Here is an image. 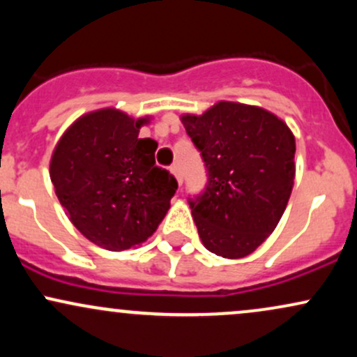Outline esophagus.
<instances>
[{
	"label": "esophagus",
	"instance_id": "1",
	"mask_svg": "<svg viewBox=\"0 0 357 357\" xmlns=\"http://www.w3.org/2000/svg\"><path fill=\"white\" fill-rule=\"evenodd\" d=\"M171 173L174 174V178L178 179V184L181 186V184H183V174H181V169H179V166L178 165L171 166Z\"/></svg>",
	"mask_w": 357,
	"mask_h": 357
}]
</instances>
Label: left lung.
<instances>
[{
  "mask_svg": "<svg viewBox=\"0 0 357 357\" xmlns=\"http://www.w3.org/2000/svg\"><path fill=\"white\" fill-rule=\"evenodd\" d=\"M208 171L203 195L190 199L206 250L243 258L284 215L296 178V137L268 110L221 100L202 116L181 117Z\"/></svg>",
  "mask_w": 357,
  "mask_h": 357,
  "instance_id": "8db88e82",
  "label": "left lung"
}]
</instances>
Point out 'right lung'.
<instances>
[{
  "mask_svg": "<svg viewBox=\"0 0 357 357\" xmlns=\"http://www.w3.org/2000/svg\"><path fill=\"white\" fill-rule=\"evenodd\" d=\"M146 122L93 110L65 130L52 154V183L73 227L110 252L149 238L178 190L174 176L155 166L158 142L139 139Z\"/></svg>",
  "mask_w": 357,
  "mask_h": 357,
  "instance_id": "right-lung-1",
  "label": "right lung"
}]
</instances>
